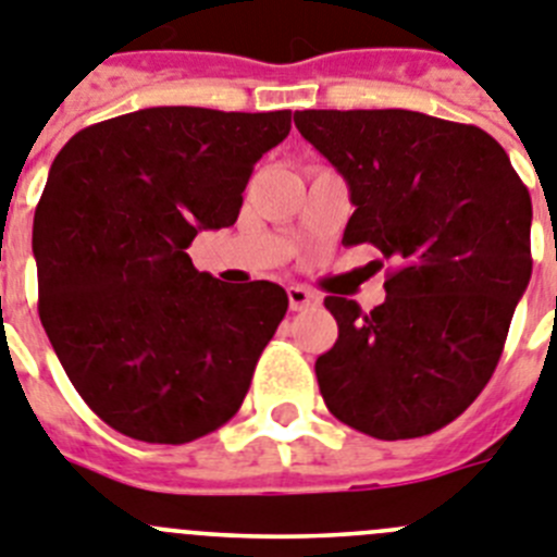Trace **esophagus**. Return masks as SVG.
I'll return each mask as SVG.
<instances>
[{"mask_svg":"<svg viewBox=\"0 0 557 557\" xmlns=\"http://www.w3.org/2000/svg\"><path fill=\"white\" fill-rule=\"evenodd\" d=\"M319 302H322V297H319L315 290L305 288V285H290L288 288L290 310H308V308H315Z\"/></svg>","mask_w":557,"mask_h":557,"instance_id":"esophagus-1","label":"esophagus"}]
</instances>
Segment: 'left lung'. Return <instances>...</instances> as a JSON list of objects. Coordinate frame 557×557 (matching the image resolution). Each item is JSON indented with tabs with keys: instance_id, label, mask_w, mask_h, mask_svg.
Instances as JSON below:
<instances>
[{
	"instance_id": "obj_1",
	"label": "left lung",
	"mask_w": 557,
	"mask_h": 557,
	"mask_svg": "<svg viewBox=\"0 0 557 557\" xmlns=\"http://www.w3.org/2000/svg\"><path fill=\"white\" fill-rule=\"evenodd\" d=\"M294 124L349 185L341 244L391 260L385 302L327 297L338 341L315 377L335 419L383 441L458 419L491 380L533 272V205L474 124L416 110H297Z\"/></svg>"
}]
</instances>
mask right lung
Listing matches in <instances>:
<instances>
[{
  "mask_svg": "<svg viewBox=\"0 0 557 557\" xmlns=\"http://www.w3.org/2000/svg\"><path fill=\"white\" fill-rule=\"evenodd\" d=\"M290 110L144 108L69 138L35 208L38 313L85 405L119 433L185 444L233 419L288 310L280 285H227L185 249L235 224Z\"/></svg>",
  "mask_w": 557,
  "mask_h": 557,
  "instance_id": "add662e5",
  "label": "right lung"
}]
</instances>
